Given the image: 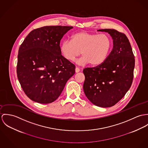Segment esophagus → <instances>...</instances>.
Here are the masks:
<instances>
[{
  "label": "esophagus",
  "mask_w": 148,
  "mask_h": 148,
  "mask_svg": "<svg viewBox=\"0 0 148 148\" xmlns=\"http://www.w3.org/2000/svg\"><path fill=\"white\" fill-rule=\"evenodd\" d=\"M79 71H80L79 68H78V67H75V72H76V73H78V72H79Z\"/></svg>",
  "instance_id": "1"
}]
</instances>
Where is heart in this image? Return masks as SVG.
Here are the masks:
<instances>
[{
  "label": "heart",
  "instance_id": "b5f03b06",
  "mask_svg": "<svg viewBox=\"0 0 148 148\" xmlns=\"http://www.w3.org/2000/svg\"><path fill=\"white\" fill-rule=\"evenodd\" d=\"M112 47V40L107 34L79 32L71 36L70 41L65 40L60 45V51L65 59L74 61L82 53L78 60L81 65L90 63L98 65L107 57Z\"/></svg>",
  "mask_w": 148,
  "mask_h": 148
}]
</instances>
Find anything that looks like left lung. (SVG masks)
<instances>
[{"label":"left lung","mask_w":148,"mask_h":148,"mask_svg":"<svg viewBox=\"0 0 148 148\" xmlns=\"http://www.w3.org/2000/svg\"><path fill=\"white\" fill-rule=\"evenodd\" d=\"M109 33L113 49L105 61L83 69L84 92L94 104L110 107L123 98L131 86L135 64L131 45L124 33L114 29H99Z\"/></svg>","instance_id":"8db88e82"}]
</instances>
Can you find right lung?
I'll use <instances>...</instances> for the list:
<instances>
[{
	"label": "right lung",
	"mask_w": 148,
	"mask_h": 148,
	"mask_svg": "<svg viewBox=\"0 0 148 148\" xmlns=\"http://www.w3.org/2000/svg\"><path fill=\"white\" fill-rule=\"evenodd\" d=\"M73 28L57 25L34 29L21 44L17 75L24 92L34 101H55L75 74V66L64 58L60 49L61 38Z\"/></svg>",
	"instance_id": "add662e5"
}]
</instances>
